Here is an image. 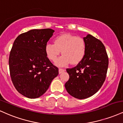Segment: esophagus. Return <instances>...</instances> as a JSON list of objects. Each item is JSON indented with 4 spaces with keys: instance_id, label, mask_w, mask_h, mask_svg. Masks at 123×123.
Here are the masks:
<instances>
[{
    "instance_id": "1",
    "label": "esophagus",
    "mask_w": 123,
    "mask_h": 123,
    "mask_svg": "<svg viewBox=\"0 0 123 123\" xmlns=\"http://www.w3.org/2000/svg\"><path fill=\"white\" fill-rule=\"evenodd\" d=\"M63 72H65V69H62V68H59V73L61 74Z\"/></svg>"
}]
</instances>
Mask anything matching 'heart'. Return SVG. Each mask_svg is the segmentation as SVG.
<instances>
[{
    "mask_svg": "<svg viewBox=\"0 0 123 123\" xmlns=\"http://www.w3.org/2000/svg\"><path fill=\"white\" fill-rule=\"evenodd\" d=\"M86 45L82 38L71 34H63L57 37L54 44L47 43L45 47L46 54L50 60L55 61L62 51L61 57L56 61V65L64 66L69 63H79L85 56Z\"/></svg>",
    "mask_w": 123,
    "mask_h": 123,
    "instance_id": "1",
    "label": "heart"
}]
</instances>
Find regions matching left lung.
Here are the masks:
<instances>
[{"instance_id": "8db88e82", "label": "left lung", "mask_w": 123, "mask_h": 123, "mask_svg": "<svg viewBox=\"0 0 123 123\" xmlns=\"http://www.w3.org/2000/svg\"><path fill=\"white\" fill-rule=\"evenodd\" d=\"M86 50L84 58L75 67L66 69L69 79L65 84L71 96L84 99L95 94L104 84L108 57L101 41L88 34L84 38Z\"/></svg>"}]
</instances>
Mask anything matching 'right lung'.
I'll return each mask as SVG.
<instances>
[{"mask_svg": "<svg viewBox=\"0 0 123 123\" xmlns=\"http://www.w3.org/2000/svg\"><path fill=\"white\" fill-rule=\"evenodd\" d=\"M54 32L51 29H33L19 35L13 43L9 57L10 76L16 89L25 97L42 96L58 74V69L45 51Z\"/></svg>", "mask_w": 123, "mask_h": 123, "instance_id": "right-lung-1", "label": "right lung"}]
</instances>
